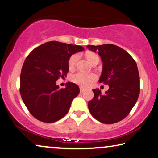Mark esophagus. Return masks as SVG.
<instances>
[{
    "label": "esophagus",
    "mask_w": 158,
    "mask_h": 158,
    "mask_svg": "<svg viewBox=\"0 0 158 158\" xmlns=\"http://www.w3.org/2000/svg\"><path fill=\"white\" fill-rule=\"evenodd\" d=\"M84 91H85L84 88H82V87H80V92H81V93H82Z\"/></svg>",
    "instance_id": "34e87169"
}]
</instances>
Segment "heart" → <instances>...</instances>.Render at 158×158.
Instances as JSON below:
<instances>
[{
  "mask_svg": "<svg viewBox=\"0 0 158 158\" xmlns=\"http://www.w3.org/2000/svg\"><path fill=\"white\" fill-rule=\"evenodd\" d=\"M86 58L90 64L94 60L99 59L98 55L94 54V53H87ZM77 59H78V54H74L71 56V57L69 59V66L70 69H72L75 66ZM97 78H98V77L93 73H85L82 72H77L76 73L73 74L70 79L73 83H76L81 87H87L95 81Z\"/></svg>",
  "mask_w": 158,
  "mask_h": 158,
  "instance_id": "obj_1",
  "label": "heart"
}]
</instances>
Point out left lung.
Listing matches in <instances>:
<instances>
[{"mask_svg":"<svg viewBox=\"0 0 158 158\" xmlns=\"http://www.w3.org/2000/svg\"><path fill=\"white\" fill-rule=\"evenodd\" d=\"M87 47L100 56L103 65L99 82L110 86L105 94L99 89H93L94 98L88 102L89 112L102 123L118 122L128 116L139 96L136 63L125 50L111 44Z\"/></svg>","mask_w":158,"mask_h":158,"instance_id":"left-lung-1","label":"left lung"}]
</instances>
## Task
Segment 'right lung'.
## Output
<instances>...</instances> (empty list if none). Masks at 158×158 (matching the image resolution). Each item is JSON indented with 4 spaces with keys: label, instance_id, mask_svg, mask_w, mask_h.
Here are the masks:
<instances>
[{
    "label": "right lung",
    "instance_id": "1",
    "mask_svg": "<svg viewBox=\"0 0 158 158\" xmlns=\"http://www.w3.org/2000/svg\"><path fill=\"white\" fill-rule=\"evenodd\" d=\"M83 50L78 45L51 41L35 48L26 58L20 92L27 110L37 120L55 122L69 111L73 99L80 93L79 87L68 82L65 88L60 89L56 81L67 76L71 56Z\"/></svg>",
    "mask_w": 158,
    "mask_h": 158
}]
</instances>
